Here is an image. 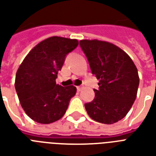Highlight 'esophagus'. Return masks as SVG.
Returning <instances> with one entry per match:
<instances>
[{
	"label": "esophagus",
	"mask_w": 156,
	"mask_h": 156,
	"mask_svg": "<svg viewBox=\"0 0 156 156\" xmlns=\"http://www.w3.org/2000/svg\"><path fill=\"white\" fill-rule=\"evenodd\" d=\"M81 90H82V87H80V86H78V87H77V90L80 91Z\"/></svg>",
	"instance_id": "34e87169"
}]
</instances>
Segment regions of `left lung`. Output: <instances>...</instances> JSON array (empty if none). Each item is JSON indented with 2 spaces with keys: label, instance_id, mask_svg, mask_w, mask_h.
<instances>
[{
  "label": "left lung",
  "instance_id": "left-lung-1",
  "mask_svg": "<svg viewBox=\"0 0 156 156\" xmlns=\"http://www.w3.org/2000/svg\"><path fill=\"white\" fill-rule=\"evenodd\" d=\"M79 45L92 74L99 79L93 101L85 108L92 119L112 124L123 119L135 102L140 78L131 58L116 45L98 40H82Z\"/></svg>",
  "mask_w": 156,
  "mask_h": 156
}]
</instances>
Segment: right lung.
<instances>
[{
	"instance_id": "1",
	"label": "right lung",
	"mask_w": 156,
	"mask_h": 156,
	"mask_svg": "<svg viewBox=\"0 0 156 156\" xmlns=\"http://www.w3.org/2000/svg\"><path fill=\"white\" fill-rule=\"evenodd\" d=\"M78 45L76 39L51 37L37 44L19 66L15 89L22 108L35 122L49 124L65 115L77 90L55 80L67 54Z\"/></svg>"
}]
</instances>
